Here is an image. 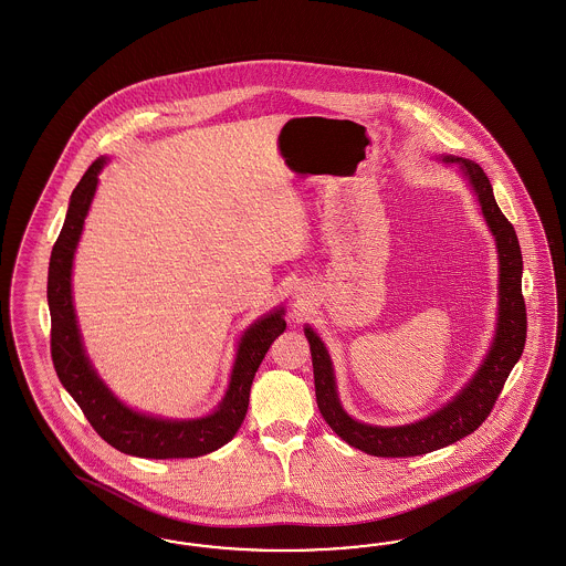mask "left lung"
<instances>
[{"label":"left lung","mask_w":566,"mask_h":566,"mask_svg":"<svg viewBox=\"0 0 566 566\" xmlns=\"http://www.w3.org/2000/svg\"><path fill=\"white\" fill-rule=\"evenodd\" d=\"M442 163L457 165L468 179L494 237L499 258L496 329L484 361L469 378L468 385L461 387V391L446 401L442 408L408 424L380 427L355 420L340 403L336 374L327 348L311 325L304 327V336L313 355L315 395L321 415L348 446L374 457H418L459 442L473 433L491 415L496 397L524 350L526 306L522 297V251L516 230L501 213L492 195L491 181L478 163L459 156H443Z\"/></svg>","instance_id":"1"}]
</instances>
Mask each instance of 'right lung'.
<instances>
[{"instance_id": "obj_1", "label": "right lung", "mask_w": 566, "mask_h": 566, "mask_svg": "<svg viewBox=\"0 0 566 566\" xmlns=\"http://www.w3.org/2000/svg\"><path fill=\"white\" fill-rule=\"evenodd\" d=\"M107 158H97L75 186L61 234L50 253V353L61 385L72 395L98 436L124 454L142 459H195L230 442L249 406L253 376L274 338L285 329V308L253 321L237 348L230 385L220 406L200 418H165L133 410L103 382L86 355L75 317L72 269L84 220L97 192L98 172Z\"/></svg>"}]
</instances>
